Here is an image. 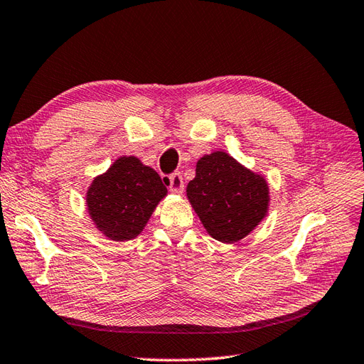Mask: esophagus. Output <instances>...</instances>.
Instances as JSON below:
<instances>
[{"mask_svg": "<svg viewBox=\"0 0 364 364\" xmlns=\"http://www.w3.org/2000/svg\"><path fill=\"white\" fill-rule=\"evenodd\" d=\"M169 189L173 193H181L184 191V181H183V176L180 172H175L172 175H169Z\"/></svg>", "mask_w": 364, "mask_h": 364, "instance_id": "obj_1", "label": "esophagus"}]
</instances>
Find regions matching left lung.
Here are the masks:
<instances>
[{
  "label": "left lung",
  "instance_id": "8db88e82",
  "mask_svg": "<svg viewBox=\"0 0 364 364\" xmlns=\"http://www.w3.org/2000/svg\"><path fill=\"white\" fill-rule=\"evenodd\" d=\"M195 172L186 192L210 237L237 243L267 215L266 180L226 152L204 155Z\"/></svg>",
  "mask_w": 364,
  "mask_h": 364
}]
</instances>
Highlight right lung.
Instances as JSON below:
<instances>
[{
  "mask_svg": "<svg viewBox=\"0 0 364 364\" xmlns=\"http://www.w3.org/2000/svg\"><path fill=\"white\" fill-rule=\"evenodd\" d=\"M167 195L160 175L136 156H121L87 191V210L107 238L132 240L139 235L156 204Z\"/></svg>",
  "mask_w": 364,
  "mask_h": 364,
  "instance_id": "obj_1",
  "label": "right lung"
}]
</instances>
